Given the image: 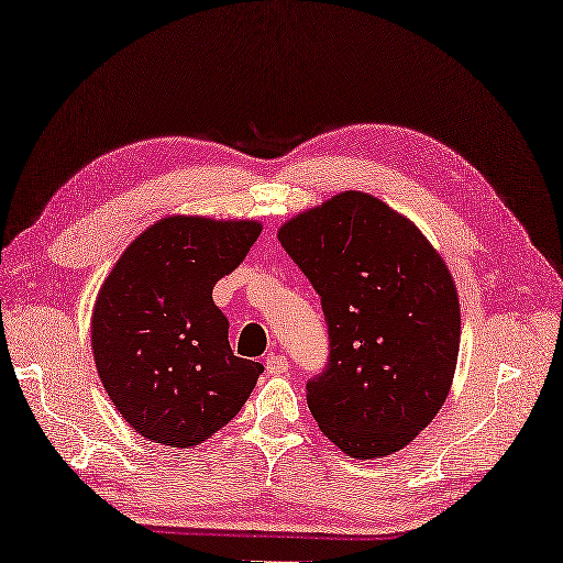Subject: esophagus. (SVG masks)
Wrapping results in <instances>:
<instances>
[{
	"label": "esophagus",
	"mask_w": 563,
	"mask_h": 563,
	"mask_svg": "<svg viewBox=\"0 0 563 563\" xmlns=\"http://www.w3.org/2000/svg\"><path fill=\"white\" fill-rule=\"evenodd\" d=\"M265 367H267L269 375H286L290 365H288V358H286V356H282V354H269V356L265 358Z\"/></svg>",
	"instance_id": "34e87169"
}]
</instances>
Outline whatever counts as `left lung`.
Instances as JSON below:
<instances>
[{"mask_svg": "<svg viewBox=\"0 0 563 563\" xmlns=\"http://www.w3.org/2000/svg\"><path fill=\"white\" fill-rule=\"evenodd\" d=\"M277 238L321 296L331 340L328 367L307 382L309 412L346 456L402 450L452 389L461 307L448 263L363 190L300 211Z\"/></svg>", "mask_w": 563, "mask_h": 563, "instance_id": "obj_1", "label": "left lung"}]
</instances>
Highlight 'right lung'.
<instances>
[{"label":"right lung","mask_w":563,"mask_h":563,"mask_svg":"<svg viewBox=\"0 0 563 563\" xmlns=\"http://www.w3.org/2000/svg\"><path fill=\"white\" fill-rule=\"evenodd\" d=\"M263 225L174 214L132 240L97 290L90 342L115 410L142 438L190 450L235 417L263 365L232 354L214 284Z\"/></svg>","instance_id":"add662e5"}]
</instances>
